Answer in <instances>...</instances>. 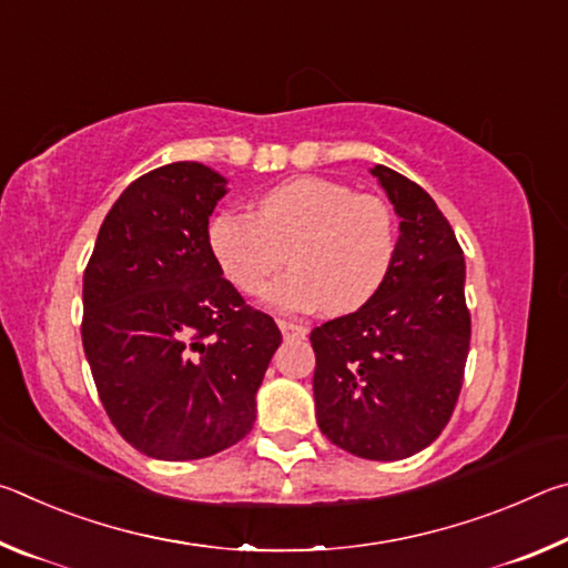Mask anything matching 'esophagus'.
Here are the masks:
<instances>
[{
  "mask_svg": "<svg viewBox=\"0 0 568 568\" xmlns=\"http://www.w3.org/2000/svg\"><path fill=\"white\" fill-rule=\"evenodd\" d=\"M277 328L285 335V338H305L307 328L303 323H293V321H277Z\"/></svg>",
  "mask_w": 568,
  "mask_h": 568,
  "instance_id": "34e87169",
  "label": "esophagus"
}]
</instances>
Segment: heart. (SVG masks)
<instances>
[{
	"label": "heart",
	"mask_w": 568,
	"mask_h": 568,
	"mask_svg": "<svg viewBox=\"0 0 568 568\" xmlns=\"http://www.w3.org/2000/svg\"><path fill=\"white\" fill-rule=\"evenodd\" d=\"M210 247L230 283L261 293L287 263L295 271L265 291L283 313L321 307L353 313L381 291L396 255V217L378 195L355 192L331 178H297L261 197V215L220 213L210 223Z\"/></svg>",
	"instance_id": "1"
}]
</instances>
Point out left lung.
Instances as JSON below:
<instances>
[{
    "instance_id": "8db88e82",
    "label": "left lung",
    "mask_w": 568,
    "mask_h": 568,
    "mask_svg": "<svg viewBox=\"0 0 568 568\" xmlns=\"http://www.w3.org/2000/svg\"><path fill=\"white\" fill-rule=\"evenodd\" d=\"M371 175L400 217L396 255L368 303L311 333L315 418L353 456L400 460L434 444L456 408L470 343L466 263L426 190L386 165Z\"/></svg>"
}]
</instances>
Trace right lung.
Listing matches in <instances>:
<instances>
[{"label": "right lung", "instance_id": "add662e5", "mask_svg": "<svg viewBox=\"0 0 568 568\" xmlns=\"http://www.w3.org/2000/svg\"><path fill=\"white\" fill-rule=\"evenodd\" d=\"M227 180L172 162L104 217L82 281V345L120 436L160 460L237 444L283 335L223 277L207 223Z\"/></svg>", "mask_w": 568, "mask_h": 568}]
</instances>
